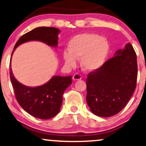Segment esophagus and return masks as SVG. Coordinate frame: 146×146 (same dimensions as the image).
Segmentation results:
<instances>
[{"mask_svg":"<svg viewBox=\"0 0 146 146\" xmlns=\"http://www.w3.org/2000/svg\"><path fill=\"white\" fill-rule=\"evenodd\" d=\"M82 79V75L79 73H75V74L73 75V80L76 81V80H80Z\"/></svg>","mask_w":146,"mask_h":146,"instance_id":"1","label":"esophagus"}]
</instances>
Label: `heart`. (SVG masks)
I'll list each match as a JSON object with an SVG mask.
<instances>
[{
	"label": "heart",
	"instance_id": "obj_1",
	"mask_svg": "<svg viewBox=\"0 0 146 146\" xmlns=\"http://www.w3.org/2000/svg\"><path fill=\"white\" fill-rule=\"evenodd\" d=\"M110 50L107 38L94 33H82L70 40L68 50L63 52V59L66 65L73 66L76 64V59L81 58L84 70L94 71L104 65Z\"/></svg>",
	"mask_w": 146,
	"mask_h": 146
}]
</instances>
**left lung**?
<instances>
[{"instance_id":"left-lung-1","label":"left lung","mask_w":146,"mask_h":146,"mask_svg":"<svg viewBox=\"0 0 146 146\" xmlns=\"http://www.w3.org/2000/svg\"><path fill=\"white\" fill-rule=\"evenodd\" d=\"M137 78L136 53L128 43L101 68L88 75L86 101L90 111L100 117L119 113L132 96Z\"/></svg>"}]
</instances>
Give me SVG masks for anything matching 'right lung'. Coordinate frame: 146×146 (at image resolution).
Wrapping results in <instances>:
<instances>
[{"label":"right lung","mask_w":146,"mask_h":146,"mask_svg":"<svg viewBox=\"0 0 146 146\" xmlns=\"http://www.w3.org/2000/svg\"><path fill=\"white\" fill-rule=\"evenodd\" d=\"M59 33L60 30L54 27L43 26L32 30L19 38L12 52L11 57L16 47L28 41H41L49 46L56 47ZM9 73L15 98L27 113L43 120L50 119L58 113L62 105L63 93L72 83L71 76L55 75L43 85L29 87L20 83L15 78L11 67Z\"/></svg>","instance_id":"right-lung-1"}]
</instances>
